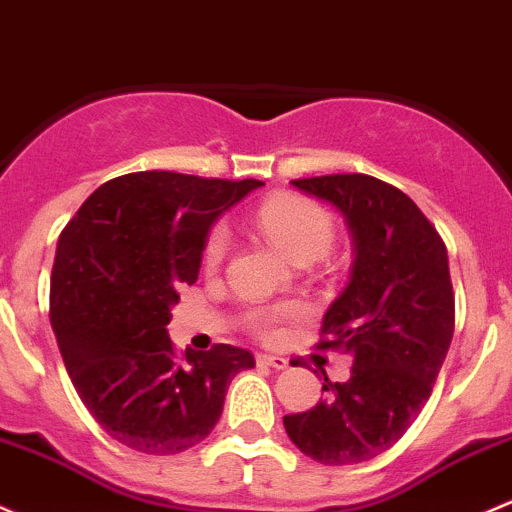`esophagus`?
Wrapping results in <instances>:
<instances>
[{
	"instance_id": "obj_1",
	"label": "esophagus",
	"mask_w": 512,
	"mask_h": 512,
	"mask_svg": "<svg viewBox=\"0 0 512 512\" xmlns=\"http://www.w3.org/2000/svg\"><path fill=\"white\" fill-rule=\"evenodd\" d=\"M257 363L270 365V368H277V370H284L289 365L287 358H282V355H272V353H257Z\"/></svg>"
}]
</instances>
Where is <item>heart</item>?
I'll list each match as a JSON object with an SVG mask.
<instances>
[{"label": "heart", "instance_id": "1", "mask_svg": "<svg viewBox=\"0 0 512 512\" xmlns=\"http://www.w3.org/2000/svg\"><path fill=\"white\" fill-rule=\"evenodd\" d=\"M255 228L270 245L277 247L289 262L294 265H309V262L319 260L331 247L333 235H336V223L333 215L319 203L309 201L301 196H272L257 206ZM230 247V233L225 225H215L208 233L206 247H203V265L208 270H218L223 265L225 255ZM282 316V311H250L247 314V324L255 328L257 333L270 336L274 333V321Z\"/></svg>", "mask_w": 512, "mask_h": 512}]
</instances>
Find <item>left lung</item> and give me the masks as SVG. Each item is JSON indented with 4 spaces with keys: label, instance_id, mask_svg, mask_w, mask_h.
Instances as JSON below:
<instances>
[{
    "label": "left lung",
    "instance_id": "left-lung-1",
    "mask_svg": "<svg viewBox=\"0 0 512 512\" xmlns=\"http://www.w3.org/2000/svg\"><path fill=\"white\" fill-rule=\"evenodd\" d=\"M331 203L353 240L351 279L324 316L321 348L353 355L351 378L324 400L284 417L301 454L326 466L375 459L422 412L454 336V289L446 245L400 188L368 174L292 181Z\"/></svg>",
    "mask_w": 512,
    "mask_h": 512
}]
</instances>
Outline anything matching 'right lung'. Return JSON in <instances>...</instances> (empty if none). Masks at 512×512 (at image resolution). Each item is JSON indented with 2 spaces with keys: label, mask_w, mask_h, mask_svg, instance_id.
Listing matches in <instances>:
<instances>
[{
  "label": "right lung",
  "mask_w": 512,
  "mask_h": 512,
  "mask_svg": "<svg viewBox=\"0 0 512 512\" xmlns=\"http://www.w3.org/2000/svg\"><path fill=\"white\" fill-rule=\"evenodd\" d=\"M262 181L137 171L102 184L58 238L51 326L80 400L134 451L179 454L213 432L250 351H174L179 289L201 270L220 213Z\"/></svg>",
  "instance_id": "obj_1"
}]
</instances>
